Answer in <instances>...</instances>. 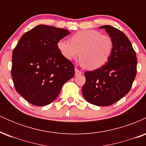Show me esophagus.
<instances>
[{
	"label": "esophagus",
	"mask_w": 146,
	"mask_h": 146,
	"mask_svg": "<svg viewBox=\"0 0 146 146\" xmlns=\"http://www.w3.org/2000/svg\"><path fill=\"white\" fill-rule=\"evenodd\" d=\"M83 73V72L82 71H80V70H79L78 68H75V74L76 76H78V75H82Z\"/></svg>",
	"instance_id": "esophagus-1"
}]
</instances>
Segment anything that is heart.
<instances>
[{
    "label": "heart",
    "mask_w": 146,
    "mask_h": 146,
    "mask_svg": "<svg viewBox=\"0 0 146 146\" xmlns=\"http://www.w3.org/2000/svg\"><path fill=\"white\" fill-rule=\"evenodd\" d=\"M58 48L64 58L75 59L80 54L84 66L90 70L98 69L106 64L113 51L110 36L95 29L79 31L70 38V42L60 40Z\"/></svg>",
    "instance_id": "1"
}]
</instances>
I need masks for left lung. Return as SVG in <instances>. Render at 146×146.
Listing matches in <instances>:
<instances>
[{"label":"left lung","mask_w":146,"mask_h":146,"mask_svg":"<svg viewBox=\"0 0 146 146\" xmlns=\"http://www.w3.org/2000/svg\"><path fill=\"white\" fill-rule=\"evenodd\" d=\"M113 42V51L106 64L84 73L82 88L85 100L93 105L107 106L121 100L130 91L137 74L136 53L125 35L110 26L100 27Z\"/></svg>","instance_id":"8db88e82"}]
</instances>
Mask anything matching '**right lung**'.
Listing matches in <instances>:
<instances>
[{"label":"right lung","instance_id":"1","mask_svg":"<svg viewBox=\"0 0 146 146\" xmlns=\"http://www.w3.org/2000/svg\"><path fill=\"white\" fill-rule=\"evenodd\" d=\"M68 30L45 25L23 35L12 53L11 77L16 91L31 104L43 106L74 76V65L62 56L58 41Z\"/></svg>","mask_w":146,"mask_h":146}]
</instances>
